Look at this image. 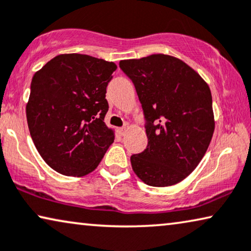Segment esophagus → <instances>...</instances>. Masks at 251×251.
Masks as SVG:
<instances>
[{
  "instance_id": "34e87169",
  "label": "esophagus",
  "mask_w": 251,
  "mask_h": 251,
  "mask_svg": "<svg viewBox=\"0 0 251 251\" xmlns=\"http://www.w3.org/2000/svg\"><path fill=\"white\" fill-rule=\"evenodd\" d=\"M126 126H122V128H120V133H121L122 136L126 133Z\"/></svg>"
}]
</instances>
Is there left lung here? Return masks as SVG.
I'll return each instance as SVG.
<instances>
[{
	"label": "left lung",
	"instance_id": "obj_1",
	"mask_svg": "<svg viewBox=\"0 0 251 251\" xmlns=\"http://www.w3.org/2000/svg\"><path fill=\"white\" fill-rule=\"evenodd\" d=\"M143 107L147 148L130 157L133 172L151 187H169L194 171L212 140V94L183 61L165 54L120 61Z\"/></svg>",
	"mask_w": 251,
	"mask_h": 251
}]
</instances>
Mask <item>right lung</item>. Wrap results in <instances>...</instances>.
I'll return each instance as SVG.
<instances>
[{
    "label": "right lung",
    "instance_id": "1",
    "mask_svg": "<svg viewBox=\"0 0 251 251\" xmlns=\"http://www.w3.org/2000/svg\"><path fill=\"white\" fill-rule=\"evenodd\" d=\"M113 62L85 54H61L32 77L28 128L46 164L68 176L97 168L114 132L104 122Z\"/></svg>",
    "mask_w": 251,
    "mask_h": 251
}]
</instances>
